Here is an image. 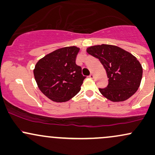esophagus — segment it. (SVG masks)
Instances as JSON below:
<instances>
[{"label": "esophagus", "mask_w": 155, "mask_h": 155, "mask_svg": "<svg viewBox=\"0 0 155 155\" xmlns=\"http://www.w3.org/2000/svg\"><path fill=\"white\" fill-rule=\"evenodd\" d=\"M89 77H90V79H94V75L93 74H90V75L89 76Z\"/></svg>", "instance_id": "34e87169"}]
</instances>
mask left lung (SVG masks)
Here are the masks:
<instances>
[{
	"label": "left lung",
	"mask_w": 155,
	"mask_h": 155,
	"mask_svg": "<svg viewBox=\"0 0 155 155\" xmlns=\"http://www.w3.org/2000/svg\"><path fill=\"white\" fill-rule=\"evenodd\" d=\"M87 51L99 59L107 73L108 86L99 88L104 97L113 102H120L128 99L138 90L143 69L133 54L108 44L90 47Z\"/></svg>",
	"instance_id": "1"
}]
</instances>
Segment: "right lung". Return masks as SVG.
Masks as SVG:
<instances>
[{"instance_id":"obj_1","label":"right lung","mask_w":155,"mask_h":155,"mask_svg":"<svg viewBox=\"0 0 155 155\" xmlns=\"http://www.w3.org/2000/svg\"><path fill=\"white\" fill-rule=\"evenodd\" d=\"M79 49L76 47L57 49L38 60L33 71L38 88L54 102H65L81 90L86 76L76 64Z\"/></svg>"}]
</instances>
